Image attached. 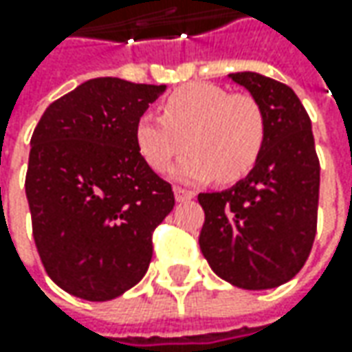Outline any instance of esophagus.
<instances>
[{"label":"esophagus","mask_w":352,"mask_h":352,"mask_svg":"<svg viewBox=\"0 0 352 352\" xmlns=\"http://www.w3.org/2000/svg\"><path fill=\"white\" fill-rule=\"evenodd\" d=\"M174 196H176V201H188L196 194L192 190H186V188H174Z\"/></svg>","instance_id":"obj_1"}]
</instances>
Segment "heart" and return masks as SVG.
<instances>
[{"label":"heart","instance_id":"b5f03b06","mask_svg":"<svg viewBox=\"0 0 352 352\" xmlns=\"http://www.w3.org/2000/svg\"><path fill=\"white\" fill-rule=\"evenodd\" d=\"M160 111L162 117L151 111L139 116L135 144L155 172H164L184 146H190L172 170L180 182H206L213 176L235 182L249 174L263 153L266 119L249 94L194 82L174 89L160 103Z\"/></svg>","mask_w":352,"mask_h":352}]
</instances>
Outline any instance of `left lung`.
Here are the masks:
<instances>
[{"instance_id": "left-lung-1", "label": "left lung", "mask_w": 352, "mask_h": 352, "mask_svg": "<svg viewBox=\"0 0 352 352\" xmlns=\"http://www.w3.org/2000/svg\"><path fill=\"white\" fill-rule=\"evenodd\" d=\"M229 78L261 103L263 153L249 176L199 194V249L211 270L243 290H268L296 276L318 229L319 158L311 121L294 89L256 72Z\"/></svg>"}]
</instances>
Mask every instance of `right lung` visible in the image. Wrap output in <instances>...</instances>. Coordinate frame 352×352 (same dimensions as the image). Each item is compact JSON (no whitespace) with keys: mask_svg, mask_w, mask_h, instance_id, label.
I'll list each match as a JSON object with an SVG mask.
<instances>
[{"mask_svg":"<svg viewBox=\"0 0 352 352\" xmlns=\"http://www.w3.org/2000/svg\"><path fill=\"white\" fill-rule=\"evenodd\" d=\"M166 86L94 78L52 102L31 137L25 192L56 286L88 302L133 288L174 192L137 151L135 123Z\"/></svg>","mask_w":352,"mask_h":352,"instance_id":"add662e5","label":"right lung"}]
</instances>
